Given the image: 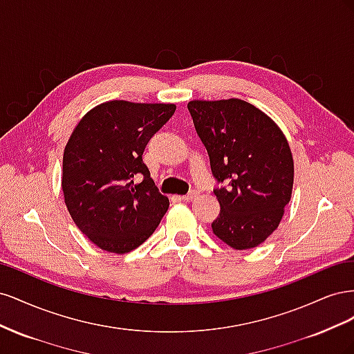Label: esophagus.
I'll return each instance as SVG.
<instances>
[{
    "mask_svg": "<svg viewBox=\"0 0 354 354\" xmlns=\"http://www.w3.org/2000/svg\"><path fill=\"white\" fill-rule=\"evenodd\" d=\"M199 194H198V190H190L187 195H185V196H181V199H183L185 202H190L192 199H195L196 196H198Z\"/></svg>",
    "mask_w": 354,
    "mask_h": 354,
    "instance_id": "34e87169",
    "label": "esophagus"
}]
</instances>
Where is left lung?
I'll return each mask as SVG.
<instances>
[{"mask_svg": "<svg viewBox=\"0 0 354 354\" xmlns=\"http://www.w3.org/2000/svg\"><path fill=\"white\" fill-rule=\"evenodd\" d=\"M187 109L205 146L218 217L214 234L234 250L259 246L277 229L294 185L292 153L281 128L239 99L192 100Z\"/></svg>", "mask_w": 354, "mask_h": 354, "instance_id": "left-lung-1", "label": "left lung"}]
</instances>
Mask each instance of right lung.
I'll list each match as a JSON object with an SVG mask.
<instances>
[{
  "instance_id": "right-lung-1",
  "label": "right lung",
  "mask_w": 354,
  "mask_h": 354,
  "mask_svg": "<svg viewBox=\"0 0 354 354\" xmlns=\"http://www.w3.org/2000/svg\"><path fill=\"white\" fill-rule=\"evenodd\" d=\"M176 112L171 103L112 100L75 127L63 153L62 190L72 220L99 248L125 254L140 246L169 207L143 152ZM137 175L142 184L133 185Z\"/></svg>"
}]
</instances>
